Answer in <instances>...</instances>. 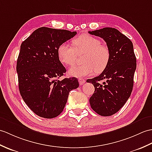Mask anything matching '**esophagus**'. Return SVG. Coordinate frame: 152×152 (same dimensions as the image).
<instances>
[{
    "label": "esophagus",
    "mask_w": 152,
    "mask_h": 152,
    "mask_svg": "<svg viewBox=\"0 0 152 152\" xmlns=\"http://www.w3.org/2000/svg\"><path fill=\"white\" fill-rule=\"evenodd\" d=\"M78 81L80 86H82V85H83V83L86 82V80H85L83 78H79Z\"/></svg>",
    "instance_id": "obj_1"
}]
</instances>
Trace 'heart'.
Wrapping results in <instances>:
<instances>
[{
    "instance_id": "1",
    "label": "heart",
    "mask_w": 152,
    "mask_h": 152,
    "mask_svg": "<svg viewBox=\"0 0 152 152\" xmlns=\"http://www.w3.org/2000/svg\"><path fill=\"white\" fill-rule=\"evenodd\" d=\"M73 47L62 43L58 48L59 61L68 66L75 65L77 54L85 53L83 64L73 66L69 70V75L73 77L91 76L100 72L106 68L111 58L109 48L101 44L98 38L88 34H82L72 40Z\"/></svg>"
}]
</instances>
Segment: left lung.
Masks as SVG:
<instances>
[{
	"instance_id": "obj_1",
	"label": "left lung",
	"mask_w": 152,
	"mask_h": 152,
	"mask_svg": "<svg viewBox=\"0 0 152 152\" xmlns=\"http://www.w3.org/2000/svg\"><path fill=\"white\" fill-rule=\"evenodd\" d=\"M89 33L103 39L111 53L109 62L102 74L87 80L94 87L90 105L98 115L111 116L123 107L132 92L137 66L133 43L113 28H104Z\"/></svg>"
}]
</instances>
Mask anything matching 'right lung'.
Returning <instances> with one entry per match:
<instances>
[{
  "label": "right lung",
  "instance_id": "add662e5",
  "mask_svg": "<svg viewBox=\"0 0 152 152\" xmlns=\"http://www.w3.org/2000/svg\"><path fill=\"white\" fill-rule=\"evenodd\" d=\"M76 34L41 27L20 45L16 68L20 94L31 110L41 117L52 118L61 114L69 92L79 86L75 77L58 80L66 69L59 61L58 48Z\"/></svg>",
  "mask_w": 152,
  "mask_h": 152
}]
</instances>
